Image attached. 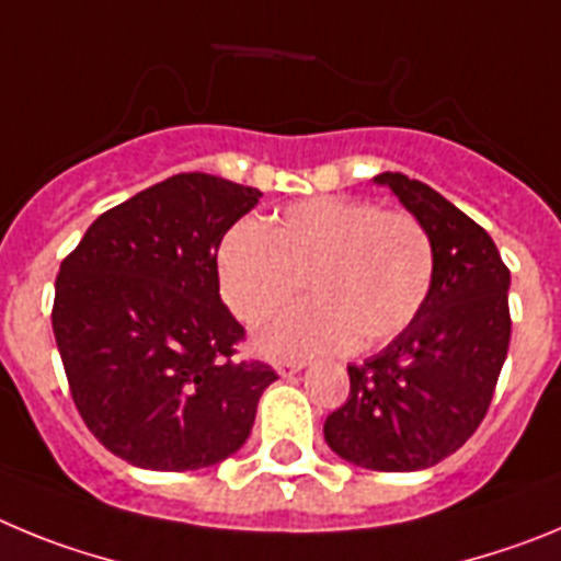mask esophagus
Listing matches in <instances>:
<instances>
[{
    "instance_id": "esophagus-1",
    "label": "esophagus",
    "mask_w": 561,
    "mask_h": 561,
    "mask_svg": "<svg viewBox=\"0 0 561 561\" xmlns=\"http://www.w3.org/2000/svg\"><path fill=\"white\" fill-rule=\"evenodd\" d=\"M304 368H306V362H277L275 365L277 376H284V379H291V376L300 374Z\"/></svg>"
}]
</instances>
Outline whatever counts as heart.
Listing matches in <instances>:
<instances>
[{
  "label": "heart",
  "mask_w": 561,
  "mask_h": 561,
  "mask_svg": "<svg viewBox=\"0 0 561 561\" xmlns=\"http://www.w3.org/2000/svg\"><path fill=\"white\" fill-rule=\"evenodd\" d=\"M216 275L227 309L257 323L297 295L314 300L272 314L255 331L270 359L374 348L413 323L435 280V244L410 213L317 196L280 210L270 227L241 219L221 236Z\"/></svg>",
  "instance_id": "b5f03b06"
}]
</instances>
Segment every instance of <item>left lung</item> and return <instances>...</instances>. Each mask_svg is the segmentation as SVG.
I'll return each instance as SVG.
<instances>
[{
    "label": "left lung",
    "mask_w": 561,
    "mask_h": 561,
    "mask_svg": "<svg viewBox=\"0 0 561 561\" xmlns=\"http://www.w3.org/2000/svg\"><path fill=\"white\" fill-rule=\"evenodd\" d=\"M374 182L433 236V291L388 348L348 365V401L323 433L362 469L419 472L463 447L492 404L512 340V272L492 236L438 191L390 171Z\"/></svg>",
    "instance_id": "8db88e82"
}]
</instances>
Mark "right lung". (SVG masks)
I'll use <instances>...</instances> for the list:
<instances>
[{"label": "right lung", "mask_w": 561, "mask_h": 561, "mask_svg": "<svg viewBox=\"0 0 561 561\" xmlns=\"http://www.w3.org/2000/svg\"><path fill=\"white\" fill-rule=\"evenodd\" d=\"M264 193L176 173L92 221L56 277L53 334L87 427L151 472H191L244 447L277 379L236 362L244 329L219 295L216 250Z\"/></svg>", "instance_id": "obj_1"}]
</instances>
